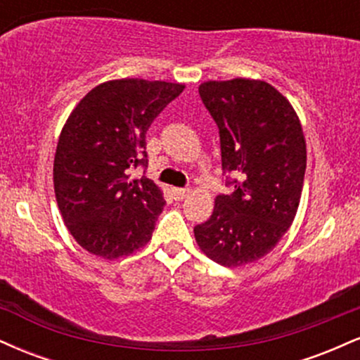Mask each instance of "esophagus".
I'll use <instances>...</instances> for the list:
<instances>
[{
    "label": "esophagus",
    "instance_id": "34e87169",
    "mask_svg": "<svg viewBox=\"0 0 360 360\" xmlns=\"http://www.w3.org/2000/svg\"><path fill=\"white\" fill-rule=\"evenodd\" d=\"M172 193H174L176 200H184V198H188L189 188H174L172 189Z\"/></svg>",
    "mask_w": 360,
    "mask_h": 360
}]
</instances>
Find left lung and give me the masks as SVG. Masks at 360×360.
Segmentation results:
<instances>
[{"label":"left lung","mask_w":360,"mask_h":360,"mask_svg":"<svg viewBox=\"0 0 360 360\" xmlns=\"http://www.w3.org/2000/svg\"><path fill=\"white\" fill-rule=\"evenodd\" d=\"M200 96L218 127L221 169L233 193L218 194L194 237L221 266L255 262L274 249L298 212L307 171L298 115L264 81H208Z\"/></svg>","instance_id":"left-lung-1"}]
</instances>
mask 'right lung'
<instances>
[{"instance_id": "right-lung-1", "label": "right lung", "mask_w": 360, "mask_h": 360, "mask_svg": "<svg viewBox=\"0 0 360 360\" xmlns=\"http://www.w3.org/2000/svg\"><path fill=\"white\" fill-rule=\"evenodd\" d=\"M183 89L166 81H108L69 115L53 159V189L82 249L113 260L150 240L166 201L147 176L130 181V169L147 167L148 127Z\"/></svg>"}]
</instances>
